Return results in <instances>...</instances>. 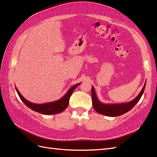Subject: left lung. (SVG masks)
Segmentation results:
<instances>
[{
    "label": "left lung",
    "instance_id": "1",
    "mask_svg": "<svg viewBox=\"0 0 157 157\" xmlns=\"http://www.w3.org/2000/svg\"><path fill=\"white\" fill-rule=\"evenodd\" d=\"M146 86V82L144 83V86L142 88L139 95L132 101L127 103H103L98 99L97 95H96L94 87L92 86L91 88V95H92V103L94 109L98 112V113L104 115L106 116H109V117H117L123 115L128 111H130L132 107H133L141 98L143 92L144 91V88Z\"/></svg>",
    "mask_w": 157,
    "mask_h": 157
}]
</instances>
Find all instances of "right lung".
Masks as SVG:
<instances>
[{
    "label": "right lung",
    "instance_id": "1",
    "mask_svg": "<svg viewBox=\"0 0 157 157\" xmlns=\"http://www.w3.org/2000/svg\"><path fill=\"white\" fill-rule=\"evenodd\" d=\"M79 85L80 83H78L70 87V90L67 91V93L64 95L62 98H60L58 100L41 104L32 103L29 101H28L27 99H26L21 94V93H20L19 91L18 90L17 87H15V88L16 90L17 91V94H18L19 97L22 101V102L25 103L27 107H29L30 109L42 114L53 115L61 113V112L63 111L66 109V107L68 105V103H69V100L71 95V94L73 93V91H74L75 88Z\"/></svg>",
    "mask_w": 157,
    "mask_h": 157
}]
</instances>
